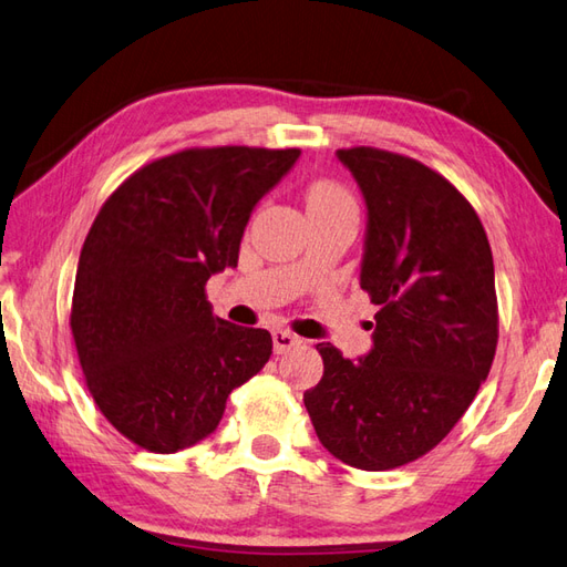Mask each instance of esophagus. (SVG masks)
I'll use <instances>...</instances> for the list:
<instances>
[{
    "instance_id": "34e87169",
    "label": "esophagus",
    "mask_w": 567,
    "mask_h": 567,
    "mask_svg": "<svg viewBox=\"0 0 567 567\" xmlns=\"http://www.w3.org/2000/svg\"><path fill=\"white\" fill-rule=\"evenodd\" d=\"M271 342H274L276 354H286V351H291L293 347L300 344V337L286 332V330H274L271 332Z\"/></svg>"
}]
</instances>
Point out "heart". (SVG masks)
Listing matches in <instances>:
<instances>
[{"instance_id":"b5f03b06","label":"heart","mask_w":567,"mask_h":567,"mask_svg":"<svg viewBox=\"0 0 567 567\" xmlns=\"http://www.w3.org/2000/svg\"><path fill=\"white\" fill-rule=\"evenodd\" d=\"M354 208V200L334 182H316L308 188V210Z\"/></svg>"}]
</instances>
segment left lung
Here are the masks:
<instances>
[{"mask_svg": "<svg viewBox=\"0 0 567 567\" xmlns=\"http://www.w3.org/2000/svg\"><path fill=\"white\" fill-rule=\"evenodd\" d=\"M367 204L359 284L379 306L373 344L303 393L320 444L361 471L424 456L454 430L497 347L495 264L481 218L442 174L375 147L337 150Z\"/></svg>", "mask_w": 567, "mask_h": 567, "instance_id": "8db88e82", "label": "left lung"}]
</instances>
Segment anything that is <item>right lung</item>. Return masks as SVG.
Returning <instances> with one entry per match:
<instances>
[{"label":"right lung","mask_w":567,"mask_h":567,"mask_svg":"<svg viewBox=\"0 0 567 567\" xmlns=\"http://www.w3.org/2000/svg\"><path fill=\"white\" fill-rule=\"evenodd\" d=\"M300 150L204 147L125 179L86 235L70 327L86 388L133 444L174 454L216 432L271 334L213 316L206 281L237 267L251 210Z\"/></svg>","instance_id":"add662e5"}]
</instances>
